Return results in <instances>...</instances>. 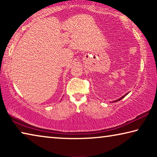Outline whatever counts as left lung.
Returning <instances> with one entry per match:
<instances>
[{
    "label": "left lung",
    "mask_w": 157,
    "mask_h": 157,
    "mask_svg": "<svg viewBox=\"0 0 157 157\" xmlns=\"http://www.w3.org/2000/svg\"><path fill=\"white\" fill-rule=\"evenodd\" d=\"M129 92H128V93H127V94H124V95H123V96H122L121 98H118V100H114V101H113V102H118V101H119V100H122V99H123V98H124V97H125V96H126V95H127V94H129Z\"/></svg>",
    "instance_id": "8db88e82"
}]
</instances>
